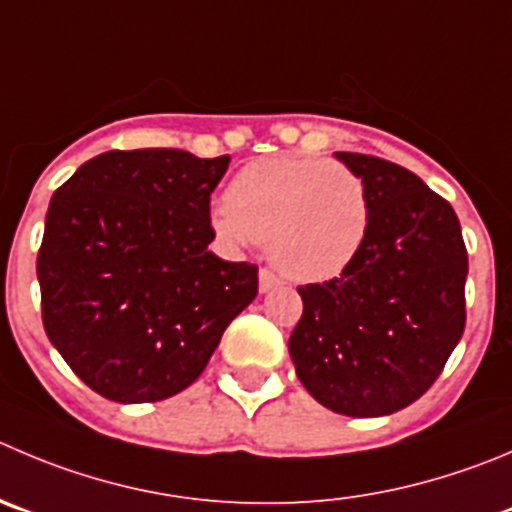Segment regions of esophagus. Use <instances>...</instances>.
<instances>
[{"mask_svg": "<svg viewBox=\"0 0 512 512\" xmlns=\"http://www.w3.org/2000/svg\"><path fill=\"white\" fill-rule=\"evenodd\" d=\"M276 286H279V279H276V276L271 274L269 269H261L259 271V291H261V294H266V291L276 289Z\"/></svg>", "mask_w": 512, "mask_h": 512, "instance_id": "34e87169", "label": "esophagus"}]
</instances>
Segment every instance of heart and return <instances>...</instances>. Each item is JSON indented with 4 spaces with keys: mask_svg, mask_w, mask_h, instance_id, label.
Returning a JSON list of instances; mask_svg holds the SVG:
<instances>
[{
    "mask_svg": "<svg viewBox=\"0 0 512 512\" xmlns=\"http://www.w3.org/2000/svg\"><path fill=\"white\" fill-rule=\"evenodd\" d=\"M211 226L228 248L269 243L276 269L314 284L344 274L367 243L369 198L352 168L319 158H264L243 165Z\"/></svg>",
    "mask_w": 512,
    "mask_h": 512,
    "instance_id": "b5f03b06",
    "label": "heart"
}]
</instances>
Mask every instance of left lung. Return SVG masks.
Instances as JSON below:
<instances>
[{"label": "left lung", "mask_w": 512, "mask_h": 512, "mask_svg": "<svg viewBox=\"0 0 512 512\" xmlns=\"http://www.w3.org/2000/svg\"><path fill=\"white\" fill-rule=\"evenodd\" d=\"M334 155L367 188V243L337 279L301 286L289 354L326 410L384 417L420 399L460 342L467 251L452 206L415 173Z\"/></svg>", "instance_id": "8db88e82"}]
</instances>
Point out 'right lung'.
Instances as JSON below:
<instances>
[{
  "instance_id": "1",
  "label": "right lung",
  "mask_w": 512,
  "mask_h": 512,
  "mask_svg": "<svg viewBox=\"0 0 512 512\" xmlns=\"http://www.w3.org/2000/svg\"><path fill=\"white\" fill-rule=\"evenodd\" d=\"M231 158L107 150L55 191L37 279L42 321L72 372L105 399L183 392L256 299L259 269L208 251L211 193Z\"/></svg>"
}]
</instances>
